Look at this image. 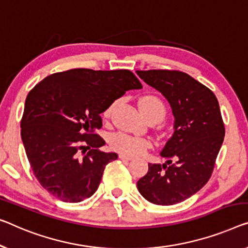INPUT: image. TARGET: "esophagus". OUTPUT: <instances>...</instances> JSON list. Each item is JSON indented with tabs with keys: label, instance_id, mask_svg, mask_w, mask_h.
<instances>
[{
	"label": "esophagus",
	"instance_id": "1",
	"mask_svg": "<svg viewBox=\"0 0 248 248\" xmlns=\"http://www.w3.org/2000/svg\"><path fill=\"white\" fill-rule=\"evenodd\" d=\"M119 158H120L121 160H128V161L132 160V157L127 156V155H124V154H120V155H119Z\"/></svg>",
	"mask_w": 248,
	"mask_h": 248
}]
</instances>
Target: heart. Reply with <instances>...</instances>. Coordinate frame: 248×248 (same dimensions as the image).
<instances>
[{"label": "heart", "mask_w": 248, "mask_h": 248, "mask_svg": "<svg viewBox=\"0 0 248 248\" xmlns=\"http://www.w3.org/2000/svg\"><path fill=\"white\" fill-rule=\"evenodd\" d=\"M139 106L141 111L146 117L150 114H161L165 116L166 109L164 103L156 95H145L140 99ZM113 109V106H110L106 109L103 116L108 118ZM110 145L118 153L128 155V156H137V155L142 154L150 147V141L142 137L131 136L124 132H117L110 138Z\"/></svg>", "instance_id": "1"}]
</instances>
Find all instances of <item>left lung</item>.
Masks as SVG:
<instances>
[{"mask_svg": "<svg viewBox=\"0 0 248 248\" xmlns=\"http://www.w3.org/2000/svg\"><path fill=\"white\" fill-rule=\"evenodd\" d=\"M167 99L175 117L173 134L160 151L165 164H148L137 183L142 197L156 205H175L197 193L212 176L225 127L212 90L187 73L136 71Z\"/></svg>", "mask_w": 248, "mask_h": 248, "instance_id": "obj_1", "label": "left lung"}]
</instances>
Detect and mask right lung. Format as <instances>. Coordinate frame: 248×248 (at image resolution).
<instances>
[{
    "label": "right lung",
    "instance_id": "right-lung-1",
    "mask_svg": "<svg viewBox=\"0 0 248 248\" xmlns=\"http://www.w3.org/2000/svg\"><path fill=\"white\" fill-rule=\"evenodd\" d=\"M141 88L129 70L72 69L44 78L29 92L21 138L44 189L66 202L95 193L106 166L118 158L99 150L106 145L93 134L102 125L100 114L125 91Z\"/></svg>",
    "mask_w": 248,
    "mask_h": 248
}]
</instances>
